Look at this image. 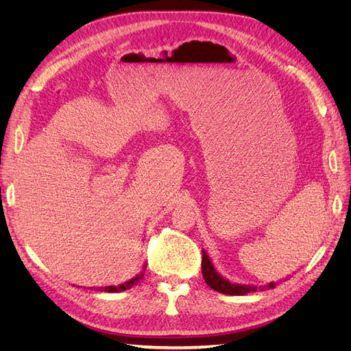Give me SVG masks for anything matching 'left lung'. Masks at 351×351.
Wrapping results in <instances>:
<instances>
[{
    "mask_svg": "<svg viewBox=\"0 0 351 351\" xmlns=\"http://www.w3.org/2000/svg\"><path fill=\"white\" fill-rule=\"evenodd\" d=\"M202 275H204L205 282L210 287L212 290H215L222 294H228V295H244L254 291H263V290H269L274 289L277 282H269L265 285H253V284H237V282H231L227 278L222 277L217 272V269L212 265L208 253L205 250H202Z\"/></svg>",
    "mask_w": 351,
    "mask_h": 351,
    "instance_id": "1",
    "label": "left lung"
}]
</instances>
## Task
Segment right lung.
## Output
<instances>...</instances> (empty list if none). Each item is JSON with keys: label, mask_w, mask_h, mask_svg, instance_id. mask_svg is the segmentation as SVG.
Wrapping results in <instances>:
<instances>
[{"label": "right lung", "mask_w": 351, "mask_h": 351, "mask_svg": "<svg viewBox=\"0 0 351 351\" xmlns=\"http://www.w3.org/2000/svg\"><path fill=\"white\" fill-rule=\"evenodd\" d=\"M146 269V263H143V269L141 271V274H137L136 277H133L132 280L125 281L123 284H119V285H108V287H99L98 291H107V293H120V291H124V290H130L133 285H137V282H139L142 278H143V272Z\"/></svg>", "instance_id": "1"}]
</instances>
